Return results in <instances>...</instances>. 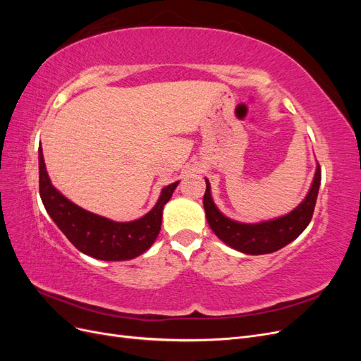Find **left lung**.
I'll use <instances>...</instances> for the list:
<instances>
[{"label": "left lung", "instance_id": "1", "mask_svg": "<svg viewBox=\"0 0 361 361\" xmlns=\"http://www.w3.org/2000/svg\"><path fill=\"white\" fill-rule=\"evenodd\" d=\"M321 185V167H316L312 188L305 197L292 212L276 220L264 221L257 224H244L224 216L211 197V185L206 179V191L203 195V206L206 212V220L209 223L212 232L238 251L245 255H267L277 251L298 238L305 227L309 226L318 191Z\"/></svg>", "mask_w": 361, "mask_h": 361}]
</instances>
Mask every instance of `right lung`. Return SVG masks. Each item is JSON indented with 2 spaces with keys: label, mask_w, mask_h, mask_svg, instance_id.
Wrapping results in <instances>:
<instances>
[{
  "label": "right lung",
  "mask_w": 361,
  "mask_h": 361,
  "mask_svg": "<svg viewBox=\"0 0 361 361\" xmlns=\"http://www.w3.org/2000/svg\"><path fill=\"white\" fill-rule=\"evenodd\" d=\"M179 182L162 190L159 200L140 220L116 223L76 206L52 187L39 147V191L49 216L81 253L101 260H129L143 255L161 231L162 209Z\"/></svg>",
  "instance_id": "1"
}]
</instances>
